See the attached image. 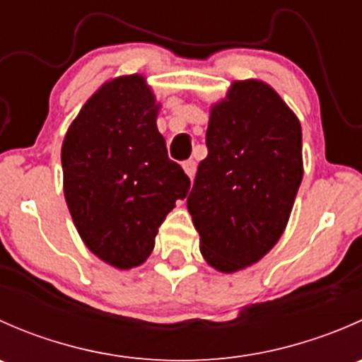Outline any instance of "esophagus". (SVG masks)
Here are the masks:
<instances>
[{
	"mask_svg": "<svg viewBox=\"0 0 362 362\" xmlns=\"http://www.w3.org/2000/svg\"><path fill=\"white\" fill-rule=\"evenodd\" d=\"M182 166H184V171L187 173V177L192 180V178H194V175H196V160L189 159V160H185Z\"/></svg>",
	"mask_w": 362,
	"mask_h": 362,
	"instance_id": "34e87169",
	"label": "esophagus"
}]
</instances>
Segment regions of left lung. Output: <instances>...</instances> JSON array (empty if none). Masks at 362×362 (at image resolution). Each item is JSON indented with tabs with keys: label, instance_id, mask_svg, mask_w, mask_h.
I'll use <instances>...</instances> for the list:
<instances>
[{
	"label": "left lung",
	"instance_id": "left-lung-1",
	"mask_svg": "<svg viewBox=\"0 0 362 362\" xmlns=\"http://www.w3.org/2000/svg\"><path fill=\"white\" fill-rule=\"evenodd\" d=\"M206 147L187 208L203 257L233 273L286 229L303 178L301 124L268 83L240 80L211 107Z\"/></svg>",
	"mask_w": 362,
	"mask_h": 362
}]
</instances>
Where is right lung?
<instances>
[{
  "instance_id": "1",
  "label": "right lung",
  "mask_w": 362,
  "mask_h": 362,
  "mask_svg": "<svg viewBox=\"0 0 362 362\" xmlns=\"http://www.w3.org/2000/svg\"><path fill=\"white\" fill-rule=\"evenodd\" d=\"M158 110L144 76H119L87 100L63 141L64 198L76 231L119 269L145 262L159 226L191 187L168 158Z\"/></svg>"
}]
</instances>
